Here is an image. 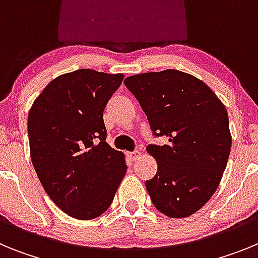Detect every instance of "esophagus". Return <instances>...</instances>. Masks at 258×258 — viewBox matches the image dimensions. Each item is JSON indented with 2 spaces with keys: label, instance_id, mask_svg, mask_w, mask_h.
Listing matches in <instances>:
<instances>
[{
  "label": "esophagus",
  "instance_id": "esophagus-1",
  "mask_svg": "<svg viewBox=\"0 0 258 258\" xmlns=\"http://www.w3.org/2000/svg\"><path fill=\"white\" fill-rule=\"evenodd\" d=\"M140 156H141L140 151H133V152H129V154H127V157L131 159V161H136Z\"/></svg>",
  "mask_w": 258,
  "mask_h": 258
}]
</instances>
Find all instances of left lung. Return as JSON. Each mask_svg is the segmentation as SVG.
Listing matches in <instances>:
<instances>
[{
  "mask_svg": "<svg viewBox=\"0 0 258 258\" xmlns=\"http://www.w3.org/2000/svg\"><path fill=\"white\" fill-rule=\"evenodd\" d=\"M125 86L140 102L152 134L163 146L149 145L157 163L146 181L154 206L172 218L188 217L212 198L231 149L229 116L207 84L177 70L126 77Z\"/></svg>",
  "mask_w": 258,
  "mask_h": 258,
  "instance_id": "left-lung-1",
  "label": "left lung"
}]
</instances>
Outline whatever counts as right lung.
<instances>
[{
  "label": "right lung",
  "instance_id": "add662e5",
  "mask_svg": "<svg viewBox=\"0 0 258 258\" xmlns=\"http://www.w3.org/2000/svg\"><path fill=\"white\" fill-rule=\"evenodd\" d=\"M124 75L77 70L56 77L28 113L29 150L41 184L77 220L108 209L127 166L106 142L103 111Z\"/></svg>",
  "mask_w": 258,
  "mask_h": 258
}]
</instances>
